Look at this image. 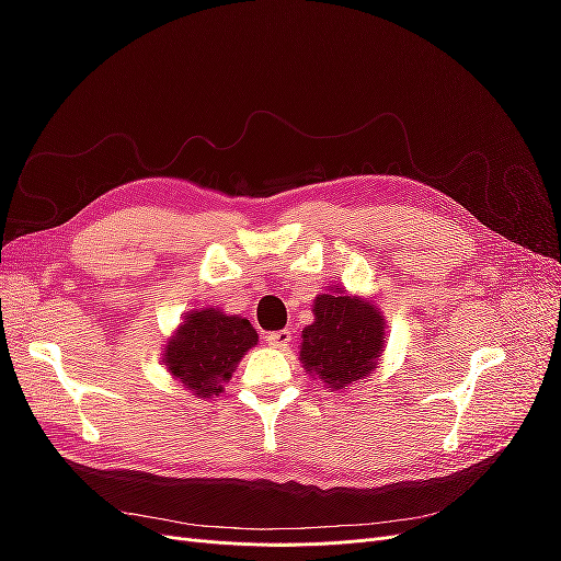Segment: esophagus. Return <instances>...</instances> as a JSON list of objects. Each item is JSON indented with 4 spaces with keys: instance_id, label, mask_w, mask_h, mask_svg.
<instances>
[{
    "instance_id": "esophagus-1",
    "label": "esophagus",
    "mask_w": 561,
    "mask_h": 561,
    "mask_svg": "<svg viewBox=\"0 0 561 561\" xmlns=\"http://www.w3.org/2000/svg\"><path fill=\"white\" fill-rule=\"evenodd\" d=\"M290 342H293V332H290V330H278V332L266 334V344H268L271 348L285 351L287 346H290Z\"/></svg>"
}]
</instances>
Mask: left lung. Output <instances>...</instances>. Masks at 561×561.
Masks as SVG:
<instances>
[{
  "label": "left lung",
  "instance_id": "obj_1",
  "mask_svg": "<svg viewBox=\"0 0 561 561\" xmlns=\"http://www.w3.org/2000/svg\"><path fill=\"white\" fill-rule=\"evenodd\" d=\"M386 351V318L367 297L334 285L313 299V322L301 330L299 360L330 390L369 377Z\"/></svg>",
  "mask_w": 561,
  "mask_h": 561
}]
</instances>
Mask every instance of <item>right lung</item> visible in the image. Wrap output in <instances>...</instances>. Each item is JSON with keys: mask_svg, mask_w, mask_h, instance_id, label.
I'll return each instance as SVG.
<instances>
[{"mask_svg": "<svg viewBox=\"0 0 561 561\" xmlns=\"http://www.w3.org/2000/svg\"><path fill=\"white\" fill-rule=\"evenodd\" d=\"M257 342L260 336L248 318L203 307L186 313L168 339L163 365L196 398H210L222 390Z\"/></svg>", "mask_w": 561, "mask_h": 561, "instance_id": "right-lung-1", "label": "right lung"}]
</instances>
